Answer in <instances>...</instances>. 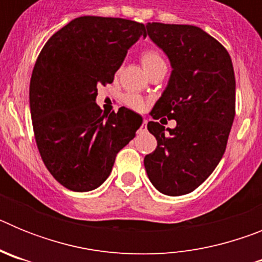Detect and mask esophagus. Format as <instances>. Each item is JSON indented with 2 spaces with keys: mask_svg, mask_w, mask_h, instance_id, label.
Wrapping results in <instances>:
<instances>
[{
  "mask_svg": "<svg viewBox=\"0 0 262 262\" xmlns=\"http://www.w3.org/2000/svg\"><path fill=\"white\" fill-rule=\"evenodd\" d=\"M147 127V119H143V123H142V129H145Z\"/></svg>",
  "mask_w": 262,
  "mask_h": 262,
  "instance_id": "34e87169",
  "label": "esophagus"
}]
</instances>
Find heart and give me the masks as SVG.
<instances>
[{
  "label": "heart",
  "mask_w": 262,
  "mask_h": 262,
  "mask_svg": "<svg viewBox=\"0 0 262 262\" xmlns=\"http://www.w3.org/2000/svg\"><path fill=\"white\" fill-rule=\"evenodd\" d=\"M142 64L144 67L145 72L151 71V69L156 68V67L166 66L163 55L157 50H154V48L145 50L142 53ZM123 101L129 108H134V110H143L145 107L144 99L142 97L136 96V94H126Z\"/></svg>",
  "instance_id": "heart-1"
}]
</instances>
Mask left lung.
I'll return each instance as SVG.
<instances>
[{
  "instance_id": "8db88e82",
  "label": "left lung",
  "mask_w": 262,
  "mask_h": 262,
  "mask_svg": "<svg viewBox=\"0 0 262 262\" xmlns=\"http://www.w3.org/2000/svg\"><path fill=\"white\" fill-rule=\"evenodd\" d=\"M147 32L173 68L151 117L174 119L177 126L165 128L159 122H148L157 147L144 157V166L157 190L184 195L214 172L226 151L235 118L232 60L200 27L152 22L147 23Z\"/></svg>"
}]
</instances>
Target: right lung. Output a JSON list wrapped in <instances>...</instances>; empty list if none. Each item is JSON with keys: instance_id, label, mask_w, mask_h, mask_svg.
I'll return each instance as SVG.
<instances>
[{"instance_id": "right-lung-1", "label": "right lung", "mask_w": 262, "mask_h": 262, "mask_svg": "<svg viewBox=\"0 0 262 262\" xmlns=\"http://www.w3.org/2000/svg\"><path fill=\"white\" fill-rule=\"evenodd\" d=\"M143 23L78 17L41 48L30 81L32 128L51 174L73 191H90L110 176L118 152L135 138L142 117L126 107L105 114L98 86L111 84Z\"/></svg>"}]
</instances>
